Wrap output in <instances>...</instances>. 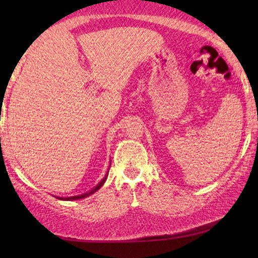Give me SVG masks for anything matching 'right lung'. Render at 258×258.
Here are the masks:
<instances>
[{
	"mask_svg": "<svg viewBox=\"0 0 258 258\" xmlns=\"http://www.w3.org/2000/svg\"><path fill=\"white\" fill-rule=\"evenodd\" d=\"M107 177H108V172H107V175L104 176V178H102V181L98 183V184L96 185V186H94L93 189L90 190L89 192H86V194H82V195H79V196H72V197H57L58 200H63V201H75V200H81V199H86V197H88V196H90L91 194H94V192H96L98 189L101 188L102 185L104 184V182H105V179H107Z\"/></svg>",
	"mask_w": 258,
	"mask_h": 258,
	"instance_id": "1",
	"label": "right lung"
}]
</instances>
